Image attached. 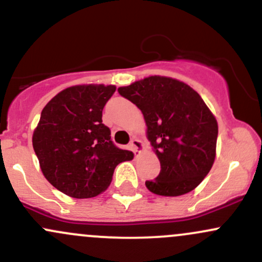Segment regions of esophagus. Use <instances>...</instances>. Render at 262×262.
Listing matches in <instances>:
<instances>
[{"instance_id": "34e87169", "label": "esophagus", "mask_w": 262, "mask_h": 262, "mask_svg": "<svg viewBox=\"0 0 262 262\" xmlns=\"http://www.w3.org/2000/svg\"><path fill=\"white\" fill-rule=\"evenodd\" d=\"M130 148L132 150L136 153V156H139V154L143 153V150H144V143L139 139H133L130 142Z\"/></svg>"}]
</instances>
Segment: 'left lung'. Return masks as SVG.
I'll list each match as a JSON object with an SVG mask.
<instances>
[{
    "instance_id": "8db88e82",
    "label": "left lung",
    "mask_w": 262,
    "mask_h": 262,
    "mask_svg": "<svg viewBox=\"0 0 262 262\" xmlns=\"http://www.w3.org/2000/svg\"><path fill=\"white\" fill-rule=\"evenodd\" d=\"M142 110L147 138L161 173L145 186L158 196L186 194L205 180L216 158L219 124L203 99L186 82L153 75L118 88Z\"/></svg>"
}]
</instances>
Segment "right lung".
Masks as SVG:
<instances>
[{
	"mask_svg": "<svg viewBox=\"0 0 262 262\" xmlns=\"http://www.w3.org/2000/svg\"><path fill=\"white\" fill-rule=\"evenodd\" d=\"M115 89V85H74L41 112L32 145L42 174L66 196H98L109 187L115 167L133 159V152L113 144L110 129L101 120Z\"/></svg>",
	"mask_w": 262,
	"mask_h": 262,
	"instance_id": "add662e5",
	"label": "right lung"
}]
</instances>
